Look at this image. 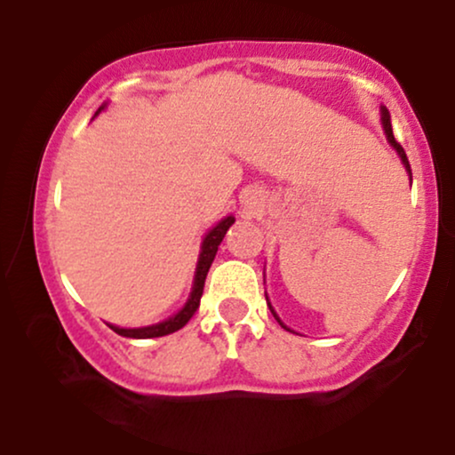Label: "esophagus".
I'll return each instance as SVG.
<instances>
[{"instance_id": "1", "label": "esophagus", "mask_w": 455, "mask_h": 455, "mask_svg": "<svg viewBox=\"0 0 455 455\" xmlns=\"http://www.w3.org/2000/svg\"><path fill=\"white\" fill-rule=\"evenodd\" d=\"M242 210L248 218L257 216V213L263 210V195H260V190H257V188H248V190L243 192Z\"/></svg>"}]
</instances>
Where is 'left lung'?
Returning <instances> with one entry per match:
<instances>
[{
	"label": "left lung",
	"instance_id": "1",
	"mask_svg": "<svg viewBox=\"0 0 455 455\" xmlns=\"http://www.w3.org/2000/svg\"><path fill=\"white\" fill-rule=\"evenodd\" d=\"M380 122H383V130H385V134H387V140H389V143H391V148H394L395 151H398V156H400L402 164H404L406 173H409V175H411V164H409V158H406V154H404V149H402V145L398 143V140H395V139H394V130H391V119H389V111H387V108H385V107H380ZM265 297H267V295H265ZM267 306H269L271 315H274V316H275V321H278V323H280V325L286 329V331H291V329H289V327H286V325H284V323H282V321H280V316H278V315H275V310H274V307H271V304H269V299H267Z\"/></svg>",
	"mask_w": 455,
	"mask_h": 455
}]
</instances>
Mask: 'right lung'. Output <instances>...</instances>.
Instances as JSON below:
<instances>
[{"label": "right lung", "instance_id": "right-lung-1", "mask_svg": "<svg viewBox=\"0 0 455 455\" xmlns=\"http://www.w3.org/2000/svg\"><path fill=\"white\" fill-rule=\"evenodd\" d=\"M104 107H107V104H102V107L98 108V113H100ZM233 222H235L233 216L222 218V220L205 235V239H203V243H201V254H198V263H196V271H195V284H192L190 297H188L186 306L181 307L177 315L166 318V321H162V323H156V325H149V327H137V329H124V327H115V325H108V327H111L115 333H119V336L139 338V340L140 338L169 336V333H173V331H177V329L184 327L186 323L195 316V312L198 310V304H201V295H203V286H205L207 271H210L213 259H216L218 245L222 243L224 235H227L228 228H231Z\"/></svg>", "mask_w": 455, "mask_h": 455}]
</instances>
